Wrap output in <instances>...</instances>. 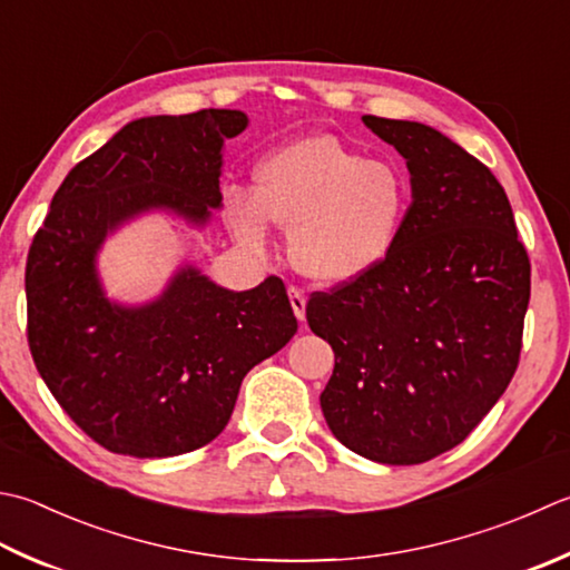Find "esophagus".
<instances>
[{
  "label": "esophagus",
  "mask_w": 570,
  "mask_h": 570,
  "mask_svg": "<svg viewBox=\"0 0 570 570\" xmlns=\"http://www.w3.org/2000/svg\"><path fill=\"white\" fill-rule=\"evenodd\" d=\"M288 298H292V308H294L296 318L304 321L306 318V296H304V292H301V288H296V286H292V288H288Z\"/></svg>",
  "instance_id": "esophagus-1"
}]
</instances>
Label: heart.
Masks as SVG:
<instances>
[{"label":"heart","mask_w":570,"mask_h":570,"mask_svg":"<svg viewBox=\"0 0 570 570\" xmlns=\"http://www.w3.org/2000/svg\"><path fill=\"white\" fill-rule=\"evenodd\" d=\"M410 207L397 165L367 160L328 132L274 150L256 167L254 195L232 189L225 197L227 225L244 247L269 249L272 222L292 229L294 266L326 286L377 269L403 237Z\"/></svg>","instance_id":"1"}]
</instances>
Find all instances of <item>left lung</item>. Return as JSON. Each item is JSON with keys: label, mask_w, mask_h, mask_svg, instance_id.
Instances as JSON below:
<instances>
[{"label": "left lung", "mask_w": 570, "mask_h": 570, "mask_svg": "<svg viewBox=\"0 0 570 570\" xmlns=\"http://www.w3.org/2000/svg\"><path fill=\"white\" fill-rule=\"evenodd\" d=\"M363 122L405 158L412 207L377 269L308 301L336 353L321 410L351 452L420 464L456 448L514 377L531 264L484 163L425 122Z\"/></svg>", "instance_id": "8db88e82"}]
</instances>
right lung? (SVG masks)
Instances as JSON below:
<instances>
[{
  "label": "right lung",
  "mask_w": 570,
  "mask_h": 570,
  "mask_svg": "<svg viewBox=\"0 0 570 570\" xmlns=\"http://www.w3.org/2000/svg\"><path fill=\"white\" fill-rule=\"evenodd\" d=\"M247 114L207 108L122 126L56 189L27 259L29 348L37 371L100 448L138 460L193 452L227 428L239 385L298 328L284 282L229 292L180 264L142 304L110 298L106 239L163 212L205 229L222 207L225 140Z\"/></svg>",
  "instance_id": "obj_1"
}]
</instances>
